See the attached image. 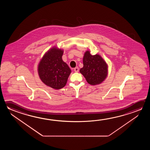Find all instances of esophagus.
Returning <instances> with one entry per match:
<instances>
[{
	"label": "esophagus",
	"instance_id": "1",
	"mask_svg": "<svg viewBox=\"0 0 150 150\" xmlns=\"http://www.w3.org/2000/svg\"><path fill=\"white\" fill-rule=\"evenodd\" d=\"M74 71L75 72H79V68L78 67H76L75 68H74Z\"/></svg>",
	"mask_w": 150,
	"mask_h": 150
}]
</instances>
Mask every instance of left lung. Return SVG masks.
<instances>
[{"instance_id":"1","label":"left lung","mask_w":150,"mask_h":150,"mask_svg":"<svg viewBox=\"0 0 150 150\" xmlns=\"http://www.w3.org/2000/svg\"><path fill=\"white\" fill-rule=\"evenodd\" d=\"M83 67L80 69V73L91 85L100 83L107 76V65L98 54L92 55L89 51H86L83 56Z\"/></svg>"}]
</instances>
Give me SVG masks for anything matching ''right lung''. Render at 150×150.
<instances>
[{
    "instance_id": "right-lung-1",
    "label": "right lung",
    "mask_w": 150,
    "mask_h": 150,
    "mask_svg": "<svg viewBox=\"0 0 150 150\" xmlns=\"http://www.w3.org/2000/svg\"><path fill=\"white\" fill-rule=\"evenodd\" d=\"M63 51L54 47L47 52L38 65L40 78L47 86L59 89L65 86L71 73L62 57Z\"/></svg>"
}]
</instances>
